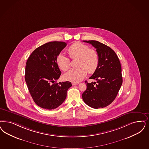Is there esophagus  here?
I'll list each match as a JSON object with an SVG mask.
<instances>
[{"label": "esophagus", "instance_id": "obj_1", "mask_svg": "<svg viewBox=\"0 0 149 149\" xmlns=\"http://www.w3.org/2000/svg\"><path fill=\"white\" fill-rule=\"evenodd\" d=\"M72 84L73 86L74 85H77L79 84V83H77V82H72Z\"/></svg>", "mask_w": 149, "mask_h": 149}]
</instances>
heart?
<instances>
[{
    "mask_svg": "<svg viewBox=\"0 0 149 149\" xmlns=\"http://www.w3.org/2000/svg\"><path fill=\"white\" fill-rule=\"evenodd\" d=\"M68 52L72 59H77V68L72 69L64 75V78L72 82L81 81L86 77L87 72L93 74L97 70L99 64V56L97 52L90 49L89 47L80 42L74 43L69 47ZM56 63L63 71L70 67V61L63 53L56 57Z\"/></svg>",
    "mask_w": 149,
    "mask_h": 149,
    "instance_id": "heart-1",
    "label": "heart"
}]
</instances>
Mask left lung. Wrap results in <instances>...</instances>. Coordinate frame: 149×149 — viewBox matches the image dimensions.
<instances>
[{
  "label": "left lung",
  "mask_w": 149,
  "mask_h": 149,
  "mask_svg": "<svg viewBox=\"0 0 149 149\" xmlns=\"http://www.w3.org/2000/svg\"><path fill=\"white\" fill-rule=\"evenodd\" d=\"M91 44L96 49L99 56L97 70L90 79L96 82L88 83L83 93L84 101L88 106L103 108L113 102L122 86V68L118 56L112 49L97 41H83Z\"/></svg>",
  "instance_id": "1"
}]
</instances>
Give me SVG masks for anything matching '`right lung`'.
Wrapping results in <instances>:
<instances>
[{
	"instance_id": "1",
	"label": "right lung",
	"mask_w": 149,
	"mask_h": 149,
	"mask_svg": "<svg viewBox=\"0 0 149 149\" xmlns=\"http://www.w3.org/2000/svg\"><path fill=\"white\" fill-rule=\"evenodd\" d=\"M66 46L64 42L47 43L37 48L27 61L26 84L34 102L41 108L53 109L59 107L72 86L69 81L56 82L62 73L56 57Z\"/></svg>"
}]
</instances>
